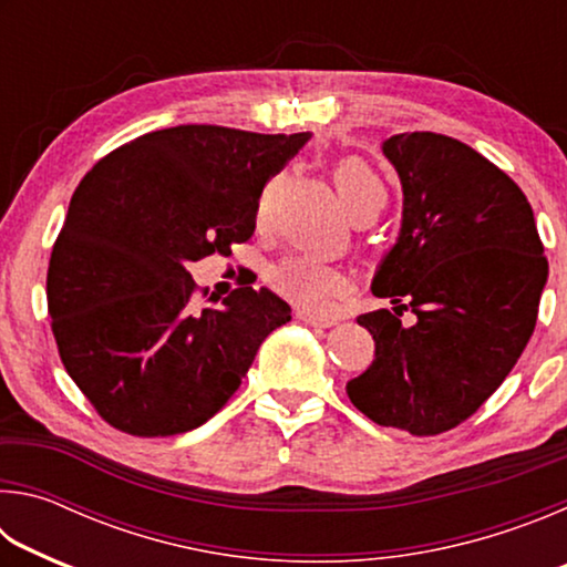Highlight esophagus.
I'll return each mask as SVG.
<instances>
[{"instance_id":"1","label":"esophagus","mask_w":567,"mask_h":567,"mask_svg":"<svg viewBox=\"0 0 567 567\" xmlns=\"http://www.w3.org/2000/svg\"><path fill=\"white\" fill-rule=\"evenodd\" d=\"M295 318L300 320L302 324H310V328H330V324H332V320H328V318H315V315L302 312V310H297Z\"/></svg>"}]
</instances>
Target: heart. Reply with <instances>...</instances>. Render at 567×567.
Listing matches in <instances>:
<instances>
[{"label": "heart", "mask_w": 567, "mask_h": 567, "mask_svg": "<svg viewBox=\"0 0 567 567\" xmlns=\"http://www.w3.org/2000/svg\"><path fill=\"white\" fill-rule=\"evenodd\" d=\"M332 179L348 215H352L362 205L375 203V199H385L382 182L360 159L340 162L334 167ZM272 195L275 185H267L260 203H257V223L260 225L270 217ZM270 282L277 292L295 302L302 312L310 315H332L334 305L350 292L348 277L340 270L315 260H305V257H295V260H285L282 265H277L270 275Z\"/></svg>", "instance_id": "b5f03b06"}]
</instances>
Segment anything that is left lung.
I'll return each mask as SVG.
<instances>
[{
    "label": "left lung",
    "mask_w": 567,
    "mask_h": 567,
    "mask_svg": "<svg viewBox=\"0 0 567 567\" xmlns=\"http://www.w3.org/2000/svg\"><path fill=\"white\" fill-rule=\"evenodd\" d=\"M402 185L398 243L360 315L375 360L348 382L362 415L410 435L460 425L515 368L535 330L548 260L523 189L460 140L402 132L382 142ZM419 320L405 329L400 309ZM400 312L398 316L396 312Z\"/></svg>",
    "instance_id": "1"
}]
</instances>
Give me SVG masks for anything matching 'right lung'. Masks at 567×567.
<instances>
[{
  "mask_svg": "<svg viewBox=\"0 0 567 567\" xmlns=\"http://www.w3.org/2000/svg\"><path fill=\"white\" fill-rule=\"evenodd\" d=\"M307 140L179 124L110 152L74 189L47 305L66 372L112 427L140 437L199 427L267 334L292 320L267 287L199 310L187 265L252 237L267 179Z\"/></svg>",
  "mask_w": 567,
  "mask_h": 567,
  "instance_id": "obj_1",
  "label": "right lung"
}]
</instances>
